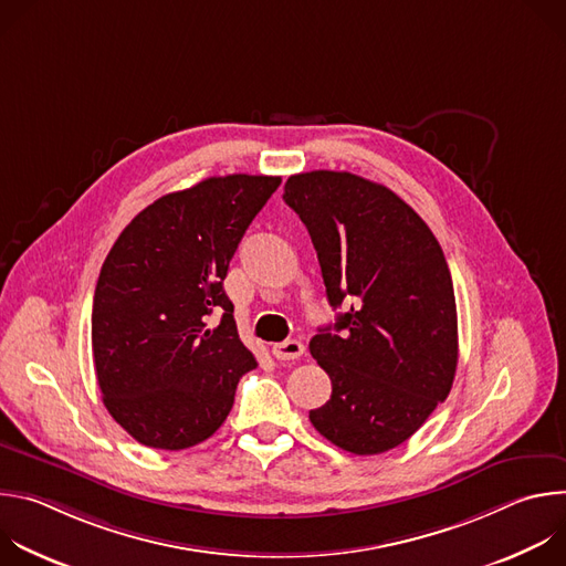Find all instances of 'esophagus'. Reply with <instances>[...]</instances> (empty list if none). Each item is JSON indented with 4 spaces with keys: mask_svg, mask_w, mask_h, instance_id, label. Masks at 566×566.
I'll use <instances>...</instances> for the list:
<instances>
[{
    "mask_svg": "<svg viewBox=\"0 0 566 566\" xmlns=\"http://www.w3.org/2000/svg\"><path fill=\"white\" fill-rule=\"evenodd\" d=\"M271 352L277 360H297L304 354V345L300 340H284V343H275Z\"/></svg>",
    "mask_w": 566,
    "mask_h": 566,
    "instance_id": "1",
    "label": "esophagus"
}]
</instances>
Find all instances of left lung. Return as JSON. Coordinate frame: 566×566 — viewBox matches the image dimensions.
<instances>
[{"instance_id": "left-lung-1", "label": "left lung", "mask_w": 566, "mask_h": 566, "mask_svg": "<svg viewBox=\"0 0 566 566\" xmlns=\"http://www.w3.org/2000/svg\"><path fill=\"white\" fill-rule=\"evenodd\" d=\"M284 201L311 234L329 304H347L308 343L332 378V398L308 419L347 452H387L428 421L454 380L457 304L443 251L406 201L352 172L293 175Z\"/></svg>"}]
</instances>
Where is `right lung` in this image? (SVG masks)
Here are the masks:
<instances>
[{
  "label": "right lung",
  "mask_w": 566,
  "mask_h": 566,
  "mask_svg": "<svg viewBox=\"0 0 566 566\" xmlns=\"http://www.w3.org/2000/svg\"><path fill=\"white\" fill-rule=\"evenodd\" d=\"M280 184L210 177L156 199L112 247L94 293L92 349L105 408L138 443L186 450L206 441L226 421L239 378L258 367L223 280Z\"/></svg>",
  "instance_id": "right-lung-1"
}]
</instances>
